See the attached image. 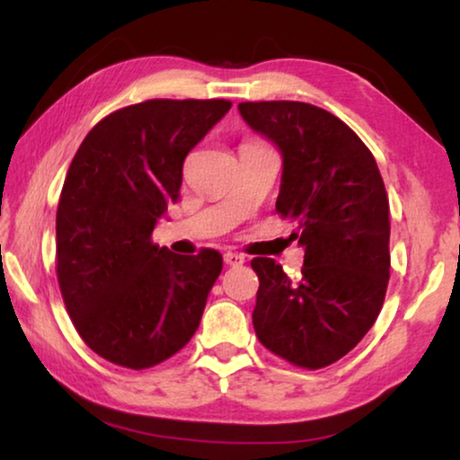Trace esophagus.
<instances>
[{
  "label": "esophagus",
  "mask_w": 460,
  "mask_h": 460,
  "mask_svg": "<svg viewBox=\"0 0 460 460\" xmlns=\"http://www.w3.org/2000/svg\"><path fill=\"white\" fill-rule=\"evenodd\" d=\"M224 261L228 263V266H241V263H244V255L241 253H234V251H228V253H224Z\"/></svg>",
  "instance_id": "esophagus-1"
}]
</instances>
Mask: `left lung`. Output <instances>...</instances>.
Masks as SVG:
<instances>
[{"label": "left lung", "instance_id": "obj_1", "mask_svg": "<svg viewBox=\"0 0 460 460\" xmlns=\"http://www.w3.org/2000/svg\"><path fill=\"white\" fill-rule=\"evenodd\" d=\"M238 111L282 153L280 217L305 249L301 279L255 257L253 310L263 348L301 368H324L362 341L389 280V199L376 161L354 129L314 104L241 102Z\"/></svg>", "mask_w": 460, "mask_h": 460}]
</instances>
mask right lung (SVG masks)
<instances>
[{
  "label": "right lung",
  "instance_id": "right-lung-1",
  "mask_svg": "<svg viewBox=\"0 0 460 460\" xmlns=\"http://www.w3.org/2000/svg\"><path fill=\"white\" fill-rule=\"evenodd\" d=\"M232 102L155 98L111 112L73 156L56 211V274L87 348L150 368L199 329L222 255H175L150 241L181 186L186 155Z\"/></svg>",
  "mask_w": 460,
  "mask_h": 460
}]
</instances>
